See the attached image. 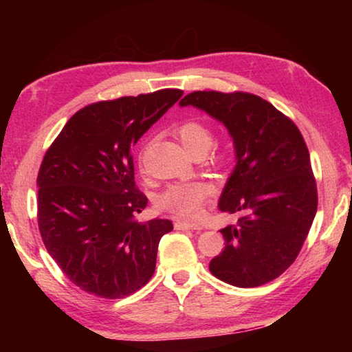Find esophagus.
I'll return each instance as SVG.
<instances>
[{
    "instance_id": "34e87169",
    "label": "esophagus",
    "mask_w": 352,
    "mask_h": 352,
    "mask_svg": "<svg viewBox=\"0 0 352 352\" xmlns=\"http://www.w3.org/2000/svg\"><path fill=\"white\" fill-rule=\"evenodd\" d=\"M175 230H180V231H186V230H201V226L197 225V223L177 222V223H175Z\"/></svg>"
}]
</instances>
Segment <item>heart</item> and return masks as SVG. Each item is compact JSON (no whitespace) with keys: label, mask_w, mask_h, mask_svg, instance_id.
<instances>
[{"label":"heart","mask_w":352,"mask_h":352,"mask_svg":"<svg viewBox=\"0 0 352 352\" xmlns=\"http://www.w3.org/2000/svg\"><path fill=\"white\" fill-rule=\"evenodd\" d=\"M175 133L190 155L205 153L212 142L211 130L199 121H184L175 129ZM226 160V152H217L212 157L216 164H225ZM211 194L212 188L206 182L177 183L160 195L158 208L175 219L192 220L199 216L201 206Z\"/></svg>","instance_id":"1"}]
</instances>
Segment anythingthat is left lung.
<instances>
[{
  "instance_id": "obj_1",
  "label": "left lung",
  "mask_w": 352,
  "mask_h": 352,
  "mask_svg": "<svg viewBox=\"0 0 352 352\" xmlns=\"http://www.w3.org/2000/svg\"><path fill=\"white\" fill-rule=\"evenodd\" d=\"M223 122L236 148V168L219 210L237 214L220 230L222 253L210 272L236 287H258L294 264L311 230L318 197L305 138L295 122L252 93L194 91L180 100Z\"/></svg>"
}]
</instances>
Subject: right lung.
<instances>
[{
    "instance_id": "1",
    "label": "right lung",
    "mask_w": 352,
    "mask_h": 352,
    "mask_svg": "<svg viewBox=\"0 0 352 352\" xmlns=\"http://www.w3.org/2000/svg\"><path fill=\"white\" fill-rule=\"evenodd\" d=\"M182 90L100 100L65 124L41 162L38 230L51 258L87 294L119 300L148 283L170 220H136L147 197L135 184L132 148Z\"/></svg>"
}]
</instances>
